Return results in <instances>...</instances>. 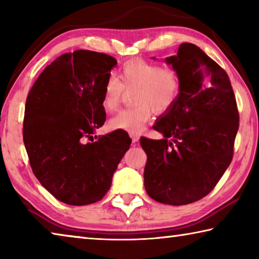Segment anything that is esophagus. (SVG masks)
Instances as JSON below:
<instances>
[{
    "mask_svg": "<svg viewBox=\"0 0 259 259\" xmlns=\"http://www.w3.org/2000/svg\"><path fill=\"white\" fill-rule=\"evenodd\" d=\"M130 137L133 139V143H137L139 140V136L137 134H130Z\"/></svg>",
    "mask_w": 259,
    "mask_h": 259,
    "instance_id": "34e87169",
    "label": "esophagus"
}]
</instances>
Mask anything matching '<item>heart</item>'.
<instances>
[{
  "label": "heart",
  "mask_w": 259,
  "mask_h": 259,
  "mask_svg": "<svg viewBox=\"0 0 259 259\" xmlns=\"http://www.w3.org/2000/svg\"><path fill=\"white\" fill-rule=\"evenodd\" d=\"M124 90H135L133 100L136 105L114 115L109 120V126L137 134L151 120L153 111L163 114L175 106L182 93V81L172 67H162L144 59H130L121 66L119 78L109 76L105 82L104 108L108 112L117 109Z\"/></svg>",
  "instance_id": "obj_1"
}]
</instances>
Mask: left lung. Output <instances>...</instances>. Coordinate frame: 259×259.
Masks as SVG:
<instances>
[{"mask_svg":"<svg viewBox=\"0 0 259 259\" xmlns=\"http://www.w3.org/2000/svg\"><path fill=\"white\" fill-rule=\"evenodd\" d=\"M165 61L181 76L182 93L153 126L164 138H140L144 185L157 202L183 205L208 195L229 168L239 111L227 73L199 47L182 43Z\"/></svg>","mask_w":259,"mask_h":259,"instance_id":"1","label":"left lung"}]
</instances>
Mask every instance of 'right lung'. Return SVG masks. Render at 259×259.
<instances>
[{"mask_svg": "<svg viewBox=\"0 0 259 259\" xmlns=\"http://www.w3.org/2000/svg\"><path fill=\"white\" fill-rule=\"evenodd\" d=\"M116 64L102 52H67L45 68L26 99L23 138L30 168L66 204L102 200L130 147L124 130L87 142L106 121L103 91Z\"/></svg>", "mask_w": 259, "mask_h": 259, "instance_id": "obj_1", "label": "right lung"}]
</instances>
